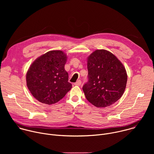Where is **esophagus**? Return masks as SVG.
I'll return each mask as SVG.
<instances>
[{"mask_svg":"<svg viewBox=\"0 0 154 154\" xmlns=\"http://www.w3.org/2000/svg\"><path fill=\"white\" fill-rule=\"evenodd\" d=\"M81 83H82L81 80H77L75 83H74V85H75V86H80V85H81Z\"/></svg>","mask_w":154,"mask_h":154,"instance_id":"34e87169","label":"esophagus"}]
</instances>
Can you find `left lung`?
<instances>
[{
  "label": "left lung",
  "mask_w": 154,
  "mask_h": 154,
  "mask_svg": "<svg viewBox=\"0 0 154 154\" xmlns=\"http://www.w3.org/2000/svg\"><path fill=\"white\" fill-rule=\"evenodd\" d=\"M88 81L82 89L86 99L97 107H106L118 100L127 84L122 63L110 52L96 50L88 58Z\"/></svg>",
  "instance_id": "obj_1"
}]
</instances>
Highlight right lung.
I'll return each instance as SVG.
<instances>
[{
  "instance_id": "1",
  "label": "right lung",
  "mask_w": 154,
  "mask_h": 154,
  "mask_svg": "<svg viewBox=\"0 0 154 154\" xmlns=\"http://www.w3.org/2000/svg\"><path fill=\"white\" fill-rule=\"evenodd\" d=\"M67 57L61 51H51L38 57L26 75L27 86L33 96L45 104L55 103L71 89L64 69Z\"/></svg>"
}]
</instances>
